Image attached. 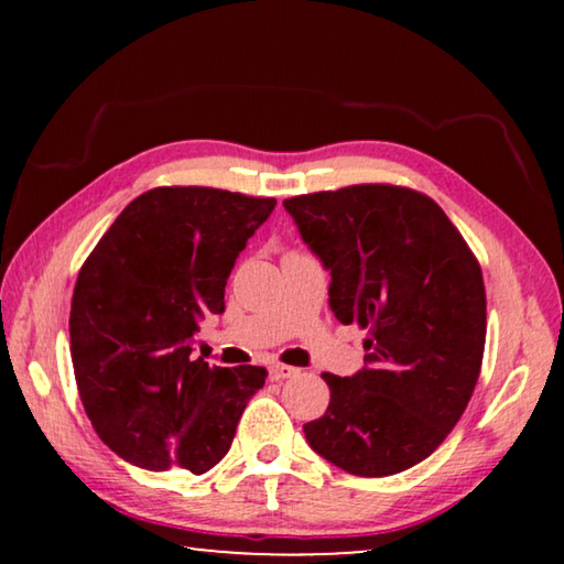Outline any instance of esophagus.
<instances>
[{
  "label": "esophagus",
  "mask_w": 564,
  "mask_h": 564,
  "mask_svg": "<svg viewBox=\"0 0 564 564\" xmlns=\"http://www.w3.org/2000/svg\"><path fill=\"white\" fill-rule=\"evenodd\" d=\"M293 376H299V368L283 366V362H271V366H269V378L271 380H285V378H293Z\"/></svg>",
  "instance_id": "34e87169"
}]
</instances>
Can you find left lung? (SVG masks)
Returning a JSON list of instances; mask_svg holds the SVG:
<instances>
[{
  "label": "left lung",
  "instance_id": "obj_1",
  "mask_svg": "<svg viewBox=\"0 0 564 564\" xmlns=\"http://www.w3.org/2000/svg\"><path fill=\"white\" fill-rule=\"evenodd\" d=\"M330 273L328 305L368 330L366 368L323 373L330 403L305 441L360 477L435 453L470 400L485 350V285L451 218L417 191L360 184L283 202Z\"/></svg>",
  "mask_w": 564,
  "mask_h": 564
}]
</instances>
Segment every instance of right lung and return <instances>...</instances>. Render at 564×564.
<instances>
[{"mask_svg":"<svg viewBox=\"0 0 564 564\" xmlns=\"http://www.w3.org/2000/svg\"><path fill=\"white\" fill-rule=\"evenodd\" d=\"M275 198L161 186L123 208L74 285L69 336L76 386L94 431L144 470L202 475L221 460L256 390L259 366L191 358L248 238Z\"/></svg>","mask_w":564,"mask_h":564,"instance_id":"add662e5","label":"right lung"}]
</instances>
